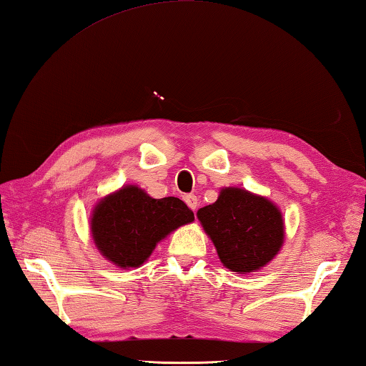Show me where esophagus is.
I'll return each instance as SVG.
<instances>
[{
    "mask_svg": "<svg viewBox=\"0 0 366 366\" xmlns=\"http://www.w3.org/2000/svg\"><path fill=\"white\" fill-rule=\"evenodd\" d=\"M184 202L188 204L189 209H193V210L197 209V197L194 194H187V196H184Z\"/></svg>",
    "mask_w": 366,
    "mask_h": 366,
    "instance_id": "34e87169",
    "label": "esophagus"
}]
</instances>
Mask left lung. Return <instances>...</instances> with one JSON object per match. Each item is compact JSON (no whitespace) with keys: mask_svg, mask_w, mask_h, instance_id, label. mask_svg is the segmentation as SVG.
<instances>
[{"mask_svg":"<svg viewBox=\"0 0 366 366\" xmlns=\"http://www.w3.org/2000/svg\"><path fill=\"white\" fill-rule=\"evenodd\" d=\"M222 264L232 272L260 270L278 254L285 238L283 217L265 197L225 188L214 204L197 210Z\"/></svg>","mask_w":366,"mask_h":366,"instance_id":"left-lung-1","label":"left lung"}]
</instances>
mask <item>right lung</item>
I'll use <instances>...</instances> for the list:
<instances>
[{
	"label": "right lung",
	"instance_id": "right-lung-1",
	"mask_svg": "<svg viewBox=\"0 0 366 366\" xmlns=\"http://www.w3.org/2000/svg\"><path fill=\"white\" fill-rule=\"evenodd\" d=\"M194 214L178 197L152 199L143 189L125 187L96 206L92 234L107 260L122 268L139 267L157 242Z\"/></svg>",
	"mask_w": 366,
	"mask_h": 366
}]
</instances>
